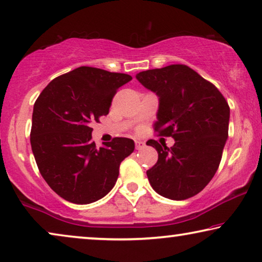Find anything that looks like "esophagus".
Masks as SVG:
<instances>
[{"label":"esophagus","mask_w":262,"mask_h":262,"mask_svg":"<svg viewBox=\"0 0 262 262\" xmlns=\"http://www.w3.org/2000/svg\"><path fill=\"white\" fill-rule=\"evenodd\" d=\"M144 145H145V143L143 141H136V149H137V150L142 149Z\"/></svg>","instance_id":"obj_1"}]
</instances>
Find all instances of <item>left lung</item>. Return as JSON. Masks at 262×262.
<instances>
[{"instance_id": "obj_1", "label": "left lung", "mask_w": 262, "mask_h": 262, "mask_svg": "<svg viewBox=\"0 0 262 262\" xmlns=\"http://www.w3.org/2000/svg\"><path fill=\"white\" fill-rule=\"evenodd\" d=\"M136 77L160 98L154 130L175 139L171 148L155 139L146 142L159 154L146 171L150 185L168 199L191 198L220 167L230 118L227 100L216 85L184 64L142 71Z\"/></svg>"}]
</instances>
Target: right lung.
<instances>
[{
	"mask_svg": "<svg viewBox=\"0 0 262 262\" xmlns=\"http://www.w3.org/2000/svg\"><path fill=\"white\" fill-rule=\"evenodd\" d=\"M127 74L80 67L53 78L35 100L31 146L41 177L59 196L91 204L116 185L121 161L135 143L116 137L101 148L91 124L110 112L113 96L131 81Z\"/></svg>",
	"mask_w": 262,
	"mask_h": 262,
	"instance_id": "add662e5",
	"label": "right lung"
}]
</instances>
